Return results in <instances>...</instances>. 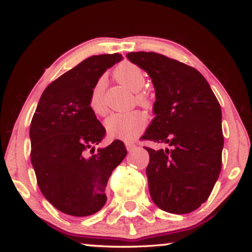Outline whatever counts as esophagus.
Here are the masks:
<instances>
[{"mask_svg":"<svg viewBox=\"0 0 252 252\" xmlns=\"http://www.w3.org/2000/svg\"><path fill=\"white\" fill-rule=\"evenodd\" d=\"M137 147V145L136 144H132V142H126V150L127 152H132V150Z\"/></svg>","mask_w":252,"mask_h":252,"instance_id":"1","label":"esophagus"}]
</instances>
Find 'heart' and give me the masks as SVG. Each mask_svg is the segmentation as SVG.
Instances as JSON below:
<instances>
[{
	"instance_id": "1",
	"label": "heart",
	"mask_w": 252,
	"mask_h": 252,
	"mask_svg": "<svg viewBox=\"0 0 252 252\" xmlns=\"http://www.w3.org/2000/svg\"><path fill=\"white\" fill-rule=\"evenodd\" d=\"M114 73L120 82L129 87L132 92L137 93L136 98L138 103L142 105H149L152 103L147 94L141 92L146 84V76L144 71L138 65L131 62H125L116 67ZM105 87H106V81L104 77H100L90 92L89 106L94 113L98 115H104L107 111L104 100ZM146 125H147V116L140 111L114 113L105 122V126L110 136L127 141L137 138Z\"/></svg>"
}]
</instances>
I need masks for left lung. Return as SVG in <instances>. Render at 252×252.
I'll list each match as a JSON object with an SVG mask.
<instances>
[{
    "mask_svg": "<svg viewBox=\"0 0 252 252\" xmlns=\"http://www.w3.org/2000/svg\"><path fill=\"white\" fill-rule=\"evenodd\" d=\"M126 58L149 74L156 92V116L141 139L171 146L145 147L150 197L167 213L193 212L208 199L222 168L220 105L194 67L154 52Z\"/></svg>",
    "mask_w": 252,
    "mask_h": 252,
    "instance_id": "obj_1",
    "label": "left lung"
}]
</instances>
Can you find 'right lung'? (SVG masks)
I'll use <instances>...</instances> for the list:
<instances>
[{"instance_id":"right-lung-1","label":"right lung","mask_w":252,"mask_h":252,"mask_svg":"<svg viewBox=\"0 0 252 252\" xmlns=\"http://www.w3.org/2000/svg\"><path fill=\"white\" fill-rule=\"evenodd\" d=\"M121 54L94 55L51 82L30 123V158L37 185L60 212L85 217L103 208L108 178L126 155L114 140L98 146L106 134L89 106L90 92Z\"/></svg>"}]
</instances>
